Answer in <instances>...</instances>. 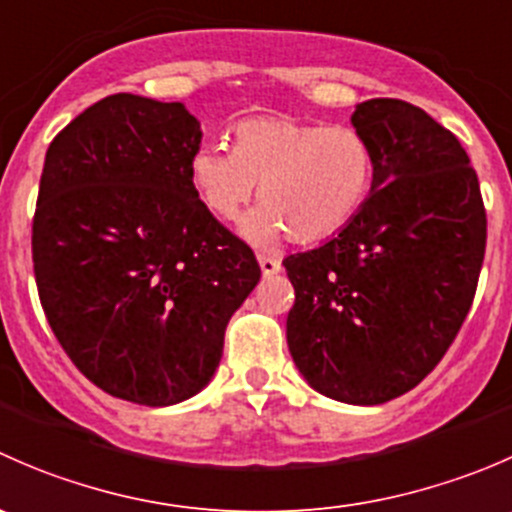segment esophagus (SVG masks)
I'll return each mask as SVG.
<instances>
[{
  "mask_svg": "<svg viewBox=\"0 0 512 512\" xmlns=\"http://www.w3.org/2000/svg\"><path fill=\"white\" fill-rule=\"evenodd\" d=\"M260 270L265 277H275L282 270V262L277 257H260Z\"/></svg>",
  "mask_w": 512,
  "mask_h": 512,
  "instance_id": "34e87169",
  "label": "esophagus"
}]
</instances>
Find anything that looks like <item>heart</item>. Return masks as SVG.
Returning <instances> with one entry per match:
<instances>
[{"instance_id":"b5f03b06","label":"heart","mask_w":512,"mask_h":512,"mask_svg":"<svg viewBox=\"0 0 512 512\" xmlns=\"http://www.w3.org/2000/svg\"><path fill=\"white\" fill-rule=\"evenodd\" d=\"M232 151L198 146L188 160L195 198L220 220H235L260 185L240 235L257 247L285 237L302 245L349 227L374 190L376 158L354 126H322L294 116H255L232 128Z\"/></svg>"}]
</instances>
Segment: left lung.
I'll return each instance as SVG.
<instances>
[{"instance_id": "8db88e82", "label": "left lung", "mask_w": 512, "mask_h": 512, "mask_svg": "<svg viewBox=\"0 0 512 512\" xmlns=\"http://www.w3.org/2000/svg\"><path fill=\"white\" fill-rule=\"evenodd\" d=\"M376 158L352 225L282 260L294 287L287 347L319 394L376 406L431 374L456 339L485 255L471 158L451 131L399 98L356 106Z\"/></svg>"}]
</instances>
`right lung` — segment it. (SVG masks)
Here are the masks:
<instances>
[{
	"label": "right lung",
	"instance_id": "add662e5",
	"mask_svg": "<svg viewBox=\"0 0 512 512\" xmlns=\"http://www.w3.org/2000/svg\"><path fill=\"white\" fill-rule=\"evenodd\" d=\"M200 121L183 103L113 94L51 141L32 227L51 332L98 389L173 406L213 379L260 265L195 198Z\"/></svg>",
	"mask_w": 512,
	"mask_h": 512
}]
</instances>
